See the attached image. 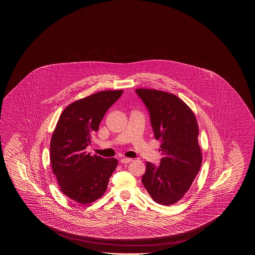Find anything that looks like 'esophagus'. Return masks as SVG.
Returning a JSON list of instances; mask_svg holds the SVG:
<instances>
[{
  "instance_id": "1",
  "label": "esophagus",
  "mask_w": 255,
  "mask_h": 255,
  "mask_svg": "<svg viewBox=\"0 0 255 255\" xmlns=\"http://www.w3.org/2000/svg\"><path fill=\"white\" fill-rule=\"evenodd\" d=\"M133 159L130 158H121V162L122 163H129V162H131Z\"/></svg>"
}]
</instances>
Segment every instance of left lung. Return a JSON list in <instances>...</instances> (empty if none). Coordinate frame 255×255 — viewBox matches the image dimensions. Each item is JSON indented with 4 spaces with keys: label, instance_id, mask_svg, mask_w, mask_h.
<instances>
[{
    "label": "left lung",
    "instance_id": "obj_1",
    "mask_svg": "<svg viewBox=\"0 0 255 255\" xmlns=\"http://www.w3.org/2000/svg\"><path fill=\"white\" fill-rule=\"evenodd\" d=\"M135 93L150 114L163 155L158 166L146 162L142 183L156 203L170 206L188 191L202 165L197 120L192 110L173 94L153 89H136Z\"/></svg>",
    "mask_w": 255,
    "mask_h": 255
}]
</instances>
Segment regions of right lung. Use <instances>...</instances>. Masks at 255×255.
<instances>
[{
	"mask_svg": "<svg viewBox=\"0 0 255 255\" xmlns=\"http://www.w3.org/2000/svg\"><path fill=\"white\" fill-rule=\"evenodd\" d=\"M123 91H102L70 104L61 114L50 139V163L60 190L86 205L105 193L117 158L91 156V138Z\"/></svg>",
	"mask_w": 255,
	"mask_h": 255,
	"instance_id": "obj_1",
	"label": "right lung"
}]
</instances>
